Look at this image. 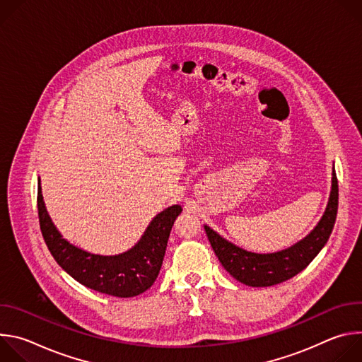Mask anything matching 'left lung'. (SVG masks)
Returning <instances> with one entry per match:
<instances>
[{"label":"left lung","instance_id":"8db88e82","mask_svg":"<svg viewBox=\"0 0 362 362\" xmlns=\"http://www.w3.org/2000/svg\"><path fill=\"white\" fill-rule=\"evenodd\" d=\"M338 212V180L332 170V186L327 209L314 228L293 246L275 253L247 252L204 225L206 235L222 267L239 282L247 286H272L285 282L303 271L321 252L334 229Z\"/></svg>","mask_w":362,"mask_h":362}]
</instances>
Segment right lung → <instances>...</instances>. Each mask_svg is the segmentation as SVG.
I'll list each match as a JSON object with an SVG mask.
<instances>
[{"instance_id":"add662e5","label":"right lung","mask_w":362,"mask_h":362,"mask_svg":"<svg viewBox=\"0 0 362 362\" xmlns=\"http://www.w3.org/2000/svg\"><path fill=\"white\" fill-rule=\"evenodd\" d=\"M37 208L42 238L56 262L81 285L119 298L140 295L156 281L172 226L182 214L180 204L170 206L154 216L132 249L119 255L103 256L86 252L62 236L45 209L40 179Z\"/></svg>"}]
</instances>
